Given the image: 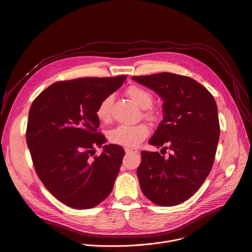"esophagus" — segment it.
Returning a JSON list of instances; mask_svg holds the SVG:
<instances>
[{
  "label": "esophagus",
  "instance_id": "esophagus-1",
  "mask_svg": "<svg viewBox=\"0 0 252 252\" xmlns=\"http://www.w3.org/2000/svg\"><path fill=\"white\" fill-rule=\"evenodd\" d=\"M126 154H138L139 151L136 149H131V148H126Z\"/></svg>",
  "mask_w": 252,
  "mask_h": 252
}]
</instances>
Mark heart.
I'll return each instance as SVG.
<instances>
[{"instance_id": "1", "label": "heart", "mask_w": 252, "mask_h": 252, "mask_svg": "<svg viewBox=\"0 0 252 252\" xmlns=\"http://www.w3.org/2000/svg\"><path fill=\"white\" fill-rule=\"evenodd\" d=\"M126 95L139 107L145 109L151 106L153 102V95L149 90L138 86H129L126 91ZM113 102V96L108 95L104 97L98 104L95 114L99 122L108 123L111 119V104ZM146 117L150 120H154L157 117V112L153 109L146 111ZM150 133V129L146 125H121L111 129L108 133L109 141L113 144L126 147L134 148L139 146Z\"/></svg>"}]
</instances>
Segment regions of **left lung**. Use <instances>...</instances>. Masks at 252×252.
Wrapping results in <instances>:
<instances>
[{
    "label": "left lung",
    "mask_w": 252,
    "mask_h": 252,
    "mask_svg": "<svg viewBox=\"0 0 252 252\" xmlns=\"http://www.w3.org/2000/svg\"><path fill=\"white\" fill-rule=\"evenodd\" d=\"M131 79L162 98L163 121L149 144L172 151L168 158L141 153L136 170L141 189L158 206L178 205L198 191L212 169L220 134L215 99L188 76L162 72Z\"/></svg>",
    "instance_id": "1"
}]
</instances>
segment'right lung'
<instances>
[{"label":"right lung","instance_id":"obj_1","mask_svg":"<svg viewBox=\"0 0 252 252\" xmlns=\"http://www.w3.org/2000/svg\"><path fill=\"white\" fill-rule=\"evenodd\" d=\"M126 78L55 82L30 107L26 141L36 173L47 190L71 208H94L113 188L125 150L105 145L95 111ZM96 146H102L103 153L94 157Z\"/></svg>","mask_w":252,"mask_h":252}]
</instances>
